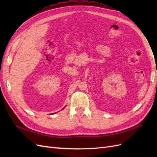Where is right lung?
<instances>
[{
  "label": "right lung",
  "mask_w": 157,
  "mask_h": 157,
  "mask_svg": "<svg viewBox=\"0 0 157 157\" xmlns=\"http://www.w3.org/2000/svg\"><path fill=\"white\" fill-rule=\"evenodd\" d=\"M63 109H64V108H63Z\"/></svg>",
  "instance_id": "add662e5"
}]
</instances>
